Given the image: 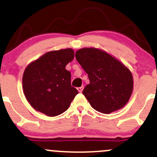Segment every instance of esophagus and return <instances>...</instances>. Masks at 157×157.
Returning <instances> with one entry per match:
<instances>
[{
	"label": "esophagus",
	"instance_id": "obj_1",
	"mask_svg": "<svg viewBox=\"0 0 157 157\" xmlns=\"http://www.w3.org/2000/svg\"><path fill=\"white\" fill-rule=\"evenodd\" d=\"M83 86H80V87L77 88V90H78L79 93H82V91H83Z\"/></svg>",
	"mask_w": 157,
	"mask_h": 157
}]
</instances>
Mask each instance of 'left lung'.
Returning <instances> with one entry per match:
<instances>
[{
    "label": "left lung",
    "mask_w": 157,
    "mask_h": 157,
    "mask_svg": "<svg viewBox=\"0 0 157 157\" xmlns=\"http://www.w3.org/2000/svg\"><path fill=\"white\" fill-rule=\"evenodd\" d=\"M76 59L88 74L83 94L95 110L109 114L122 109L131 98L134 80L131 71L108 52L96 48L76 52Z\"/></svg>",
    "instance_id": "1"
}]
</instances>
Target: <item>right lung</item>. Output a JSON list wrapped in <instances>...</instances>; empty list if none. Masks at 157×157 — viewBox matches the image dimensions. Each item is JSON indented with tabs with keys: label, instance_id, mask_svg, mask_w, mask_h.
<instances>
[{
	"label": "right lung",
	"instance_id": "right-lung-1",
	"mask_svg": "<svg viewBox=\"0 0 157 157\" xmlns=\"http://www.w3.org/2000/svg\"><path fill=\"white\" fill-rule=\"evenodd\" d=\"M74 58L72 48L46 52L32 61L23 75V90L35 110L50 117L57 116L69 108L78 93L71 86V72L66 65Z\"/></svg>",
	"mask_w": 157,
	"mask_h": 157
}]
</instances>
